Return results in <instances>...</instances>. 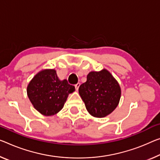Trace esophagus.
<instances>
[{"label": "esophagus", "instance_id": "esophagus-1", "mask_svg": "<svg viewBox=\"0 0 160 160\" xmlns=\"http://www.w3.org/2000/svg\"><path fill=\"white\" fill-rule=\"evenodd\" d=\"M79 87H80V83H77V84L75 85L76 90L78 91V88H79Z\"/></svg>", "mask_w": 160, "mask_h": 160}]
</instances>
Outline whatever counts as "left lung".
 Listing matches in <instances>:
<instances>
[{"label": "left lung", "instance_id": "left-lung-1", "mask_svg": "<svg viewBox=\"0 0 160 160\" xmlns=\"http://www.w3.org/2000/svg\"><path fill=\"white\" fill-rule=\"evenodd\" d=\"M78 93L92 116L102 118L116 109L121 98V87L109 71L91 72Z\"/></svg>", "mask_w": 160, "mask_h": 160}]
</instances>
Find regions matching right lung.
I'll list each match as a JSON object with an SVG mask.
<instances>
[{"mask_svg": "<svg viewBox=\"0 0 160 160\" xmlns=\"http://www.w3.org/2000/svg\"><path fill=\"white\" fill-rule=\"evenodd\" d=\"M75 91L66 79L60 80L55 69H43L27 87V95L33 107L44 116H53L63 107L68 96Z\"/></svg>", "mask_w": 160, "mask_h": 160, "instance_id": "1", "label": "right lung"}]
</instances>
